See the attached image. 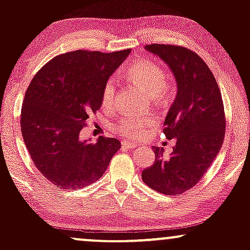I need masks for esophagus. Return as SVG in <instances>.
Here are the masks:
<instances>
[{"label": "esophagus", "instance_id": "esophagus-1", "mask_svg": "<svg viewBox=\"0 0 250 250\" xmlns=\"http://www.w3.org/2000/svg\"><path fill=\"white\" fill-rule=\"evenodd\" d=\"M136 147H137V145L135 142H130V141H123L122 142V148H125V149H134Z\"/></svg>", "mask_w": 250, "mask_h": 250}]
</instances>
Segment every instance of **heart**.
I'll return each mask as SVG.
<instances>
[{"label":"heart","mask_w":250,"mask_h":250,"mask_svg":"<svg viewBox=\"0 0 250 250\" xmlns=\"http://www.w3.org/2000/svg\"><path fill=\"white\" fill-rule=\"evenodd\" d=\"M125 75L130 81L145 89L154 100L163 99L169 93L170 82L166 71L157 63L150 60H140L131 63L125 70ZM117 84L114 79L105 81L102 88L101 102L104 108H111L115 103ZM156 125L154 116H136L133 114L122 116L115 123V130L120 135L128 137H140L147 133L149 128Z\"/></svg>","instance_id":"obj_1"}]
</instances>
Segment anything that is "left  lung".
I'll return each instance as SVG.
<instances>
[{
    "instance_id": "8db88e82",
    "label": "left lung",
    "mask_w": 250,
    "mask_h": 250,
    "mask_svg": "<svg viewBox=\"0 0 250 250\" xmlns=\"http://www.w3.org/2000/svg\"><path fill=\"white\" fill-rule=\"evenodd\" d=\"M146 49L169 65L177 82L176 99L165 120L163 133L176 145L169 159L153 147L154 165L142 171L148 187L179 195L202 179L222 147L226 115L222 96L208 65L193 50L173 44H148Z\"/></svg>"
}]
</instances>
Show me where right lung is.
Masks as SVG:
<instances>
[{
  "instance_id": "right-lung-1",
  "label": "right lung",
  "mask_w": 250,
  "mask_h": 250,
  "mask_svg": "<svg viewBox=\"0 0 250 250\" xmlns=\"http://www.w3.org/2000/svg\"><path fill=\"white\" fill-rule=\"evenodd\" d=\"M129 54L69 51L31 80L21 109L22 136L34 165L56 187L74 190L96 182L121 148L117 139L100 136L91 143L80 133L101 108L105 81Z\"/></svg>"
}]
</instances>
